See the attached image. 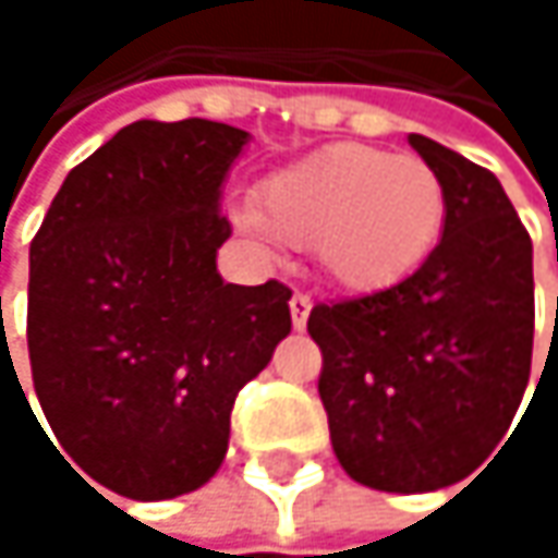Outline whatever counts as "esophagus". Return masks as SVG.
Segmentation results:
<instances>
[{
	"instance_id": "esophagus-1",
	"label": "esophagus",
	"mask_w": 558,
	"mask_h": 558,
	"mask_svg": "<svg viewBox=\"0 0 558 558\" xmlns=\"http://www.w3.org/2000/svg\"><path fill=\"white\" fill-rule=\"evenodd\" d=\"M310 310H313V300L306 293H293L290 296V319H293V329H306V319H310Z\"/></svg>"
}]
</instances>
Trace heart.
<instances>
[{
  "instance_id": "1",
  "label": "heart",
  "mask_w": 558,
  "mask_h": 558,
  "mask_svg": "<svg viewBox=\"0 0 558 558\" xmlns=\"http://www.w3.org/2000/svg\"><path fill=\"white\" fill-rule=\"evenodd\" d=\"M446 222V186L416 155L339 145L275 173L258 190V213L239 226L258 242L275 235L313 245L316 265L339 290L378 293L410 278Z\"/></svg>"
}]
</instances>
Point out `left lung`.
Masks as SVG:
<instances>
[{
	"mask_svg": "<svg viewBox=\"0 0 558 558\" xmlns=\"http://www.w3.org/2000/svg\"><path fill=\"white\" fill-rule=\"evenodd\" d=\"M407 142L446 186L439 245L388 290L313 306L306 329L339 465L375 492L423 495L469 478L513 423L533 355V242L492 170L426 135Z\"/></svg>",
	"mask_w": 558,
	"mask_h": 558,
	"instance_id": "left-lung-1",
	"label": "left lung"
}]
</instances>
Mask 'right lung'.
Segmentation results:
<instances>
[{"label": "right lung", "mask_w": 558, "mask_h": 558, "mask_svg": "<svg viewBox=\"0 0 558 558\" xmlns=\"http://www.w3.org/2000/svg\"><path fill=\"white\" fill-rule=\"evenodd\" d=\"M248 142L209 119L132 122L66 173L32 242L35 393L57 452L112 495L203 488L235 393L290 332L283 283L216 271L232 235L222 183Z\"/></svg>", "instance_id": "obj_1"}]
</instances>
